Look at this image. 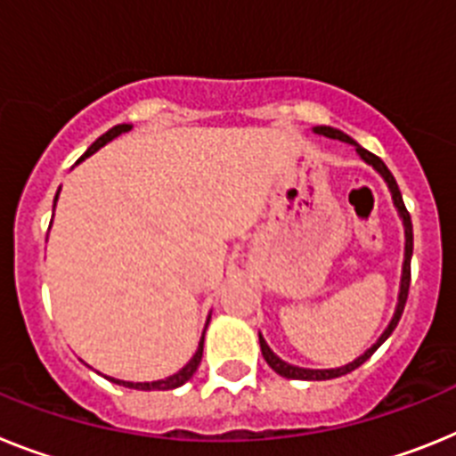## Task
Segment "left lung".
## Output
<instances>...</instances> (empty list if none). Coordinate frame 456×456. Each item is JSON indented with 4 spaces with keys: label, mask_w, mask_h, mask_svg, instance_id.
<instances>
[{
    "label": "left lung",
    "mask_w": 456,
    "mask_h": 456,
    "mask_svg": "<svg viewBox=\"0 0 456 456\" xmlns=\"http://www.w3.org/2000/svg\"><path fill=\"white\" fill-rule=\"evenodd\" d=\"M316 134H323V137H330V140H342L346 142V144H354L355 151H358V156L362 158V160L367 162V165H371V167L376 169V172L381 174L383 179H386L387 188H390V192H393V201L395 206H397L399 211V217L403 220V233H406V250H403V268H402V284H399V300H397V307H395V314L393 319H390V323H387V328L383 330V335L379 339H376V344H371L370 348H367L365 354L360 355V358H355L354 362H348V365L344 367H335V370H305V367H296V365H289V362H284L282 358H277L275 354L271 351V346L266 344V339L261 338L259 335V344H261V354H264V360L268 362V367H271L273 371H277L280 376H284V379H296V381H328V379H338V376H344L348 374V371L358 370L362 362H365L367 358H370L371 354H374L376 348L381 346L383 342H386L390 335H393V330L397 328L399 319H402V312H403V305H406V298H409V284H411V255H413V224H411V216L409 211H406V206H403V200H402V192H399V185L397 181H395V176L390 174V169L386 167V162L381 160L379 156H374V153H370L367 149H362V146L358 144L355 140H351L346 133H342V130L338 128H330V126H316L314 128Z\"/></svg>",
    "instance_id": "8db88e82"
}]
</instances>
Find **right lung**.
<instances>
[{"instance_id":"obj_1","label":"right lung","mask_w":456,"mask_h":456,"mask_svg":"<svg viewBox=\"0 0 456 456\" xmlns=\"http://www.w3.org/2000/svg\"><path fill=\"white\" fill-rule=\"evenodd\" d=\"M130 128H133V126H130V124H118V126H114V128H110L108 133L101 134V137H98V140L94 142V144H91L89 149H86L85 156H82L80 160H85V158H89L91 153H96L98 149H101V146H105V144H108V142H112L114 137H118V134H121V133H128ZM80 160H77V162H80ZM57 197H59V192H57V195H54V204H57ZM206 326H208V323H206ZM201 354H204V335H201L200 346H197L195 355H192V358H190L188 365H185L183 370L176 371V374L167 376V379H160V381H151V383L118 381V379H110V381H112V383H118V386L133 387V390H174V387H179V386H183L185 381H190V376L195 374L197 367H200V362H201Z\"/></svg>"}]
</instances>
